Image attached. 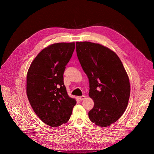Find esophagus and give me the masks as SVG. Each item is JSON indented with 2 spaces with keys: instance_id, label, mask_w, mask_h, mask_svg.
Segmentation results:
<instances>
[{
  "instance_id": "1",
  "label": "esophagus",
  "mask_w": 154,
  "mask_h": 154,
  "mask_svg": "<svg viewBox=\"0 0 154 154\" xmlns=\"http://www.w3.org/2000/svg\"><path fill=\"white\" fill-rule=\"evenodd\" d=\"M85 97H86L85 95H82V96H81V97H79V99L80 100H84V98H85Z\"/></svg>"
}]
</instances>
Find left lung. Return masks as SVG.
Segmentation results:
<instances>
[{
  "instance_id": "1",
  "label": "left lung",
  "mask_w": 154,
  "mask_h": 154,
  "mask_svg": "<svg viewBox=\"0 0 154 154\" xmlns=\"http://www.w3.org/2000/svg\"><path fill=\"white\" fill-rule=\"evenodd\" d=\"M78 59L90 82L89 96L94 107L90 120L106 127L116 122L125 112L130 97L129 79L117 54L102 45L76 42Z\"/></svg>"
}]
</instances>
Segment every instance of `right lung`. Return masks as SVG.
Instances as JSON below:
<instances>
[{"label": "right lung", "mask_w": 154, "mask_h": 154, "mask_svg": "<svg viewBox=\"0 0 154 154\" xmlns=\"http://www.w3.org/2000/svg\"><path fill=\"white\" fill-rule=\"evenodd\" d=\"M75 43L51 45L34 58L27 74V95L40 120L53 127L66 123L76 100L68 96L63 73L75 49Z\"/></svg>", "instance_id": "right-lung-1"}]
</instances>
